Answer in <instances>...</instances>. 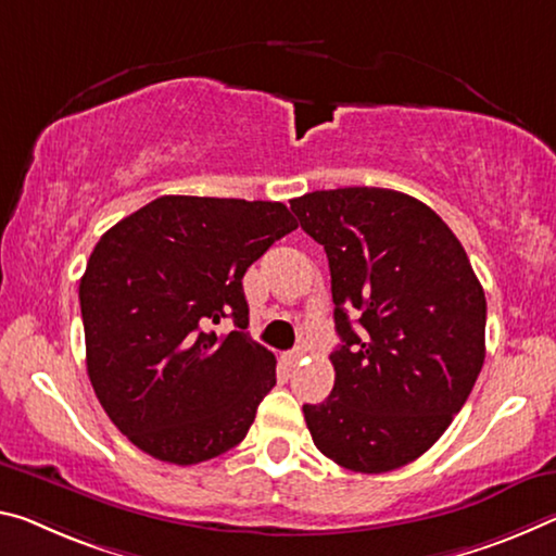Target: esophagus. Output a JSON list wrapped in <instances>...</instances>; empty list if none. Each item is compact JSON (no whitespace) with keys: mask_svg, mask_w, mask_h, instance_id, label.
Returning <instances> with one entry per match:
<instances>
[{"mask_svg":"<svg viewBox=\"0 0 556 556\" xmlns=\"http://www.w3.org/2000/svg\"><path fill=\"white\" fill-rule=\"evenodd\" d=\"M304 354H306V351H304L302 346H296V349H292V351H289V354H285V361H287V364H289V366H296V364H299V361H302V358H304Z\"/></svg>","mask_w":556,"mask_h":556,"instance_id":"esophagus-1","label":"esophagus"}]
</instances>
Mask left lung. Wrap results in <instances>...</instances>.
Returning <instances> with one entry per match:
<instances>
[{"instance_id": "1", "label": "left lung", "mask_w": 556, "mask_h": 556, "mask_svg": "<svg viewBox=\"0 0 556 556\" xmlns=\"http://www.w3.org/2000/svg\"><path fill=\"white\" fill-rule=\"evenodd\" d=\"M331 271L333 389L304 405L314 445L341 468H403L445 433L484 361L482 285L426 202L386 188L289 200Z\"/></svg>"}]
</instances>
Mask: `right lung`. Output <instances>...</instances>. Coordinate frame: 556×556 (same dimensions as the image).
<instances>
[{
	"label": "right lung",
	"instance_id": "obj_1",
	"mask_svg": "<svg viewBox=\"0 0 556 556\" xmlns=\"http://www.w3.org/2000/svg\"><path fill=\"white\" fill-rule=\"evenodd\" d=\"M281 202L163 195L105 232L78 285L96 399L140 451L195 465L242 443L277 383L242 277L296 230ZM230 315L237 332L208 326Z\"/></svg>",
	"mask_w": 556,
	"mask_h": 556
}]
</instances>
